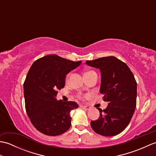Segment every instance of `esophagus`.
I'll return each instance as SVG.
<instances>
[{"label":"esophagus","instance_id":"1","mask_svg":"<svg viewBox=\"0 0 156 156\" xmlns=\"http://www.w3.org/2000/svg\"><path fill=\"white\" fill-rule=\"evenodd\" d=\"M80 107L82 108H83V109H86V110H88V109L90 108V107H89L88 106L84 105H80Z\"/></svg>","mask_w":156,"mask_h":156}]
</instances>
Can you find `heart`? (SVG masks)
<instances>
[{
    "instance_id": "heart-1",
    "label": "heart",
    "mask_w": 156,
    "mask_h": 156,
    "mask_svg": "<svg viewBox=\"0 0 156 156\" xmlns=\"http://www.w3.org/2000/svg\"><path fill=\"white\" fill-rule=\"evenodd\" d=\"M89 72H91V71H89ZM87 72H86V73H87Z\"/></svg>"
}]
</instances>
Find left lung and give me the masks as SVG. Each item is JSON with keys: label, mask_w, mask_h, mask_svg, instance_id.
Masks as SVG:
<instances>
[{"label": "left lung", "mask_w": 156, "mask_h": 156, "mask_svg": "<svg viewBox=\"0 0 156 156\" xmlns=\"http://www.w3.org/2000/svg\"><path fill=\"white\" fill-rule=\"evenodd\" d=\"M86 64L99 69L101 74V94L108 102L103 111L98 108L100 117L90 125L103 136L117 135L127 127L136 108L137 82L125 63L114 56L87 60Z\"/></svg>", "instance_id": "left-lung-1"}]
</instances>
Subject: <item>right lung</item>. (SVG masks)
<instances>
[{
  "instance_id": "1",
  "label": "right lung",
  "mask_w": 156,
  "mask_h": 156,
  "mask_svg": "<svg viewBox=\"0 0 156 156\" xmlns=\"http://www.w3.org/2000/svg\"><path fill=\"white\" fill-rule=\"evenodd\" d=\"M81 62L51 54L38 59L29 69L23 87L25 108L32 124L41 133L56 136L70 127L69 112L78 105L58 101L57 90L64 87L66 75Z\"/></svg>"
}]
</instances>
